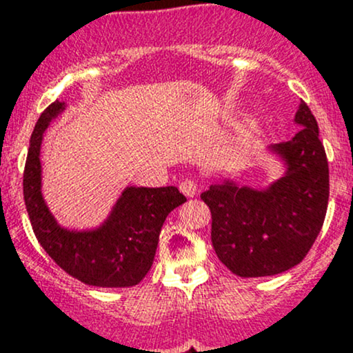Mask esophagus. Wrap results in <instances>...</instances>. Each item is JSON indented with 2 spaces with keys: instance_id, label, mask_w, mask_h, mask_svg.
<instances>
[{
  "instance_id": "34e87169",
  "label": "esophagus",
  "mask_w": 353,
  "mask_h": 353,
  "mask_svg": "<svg viewBox=\"0 0 353 353\" xmlns=\"http://www.w3.org/2000/svg\"><path fill=\"white\" fill-rule=\"evenodd\" d=\"M179 189H181V192L184 194V196H188V197H194V196H197V194H199V185H197V182L194 179L182 181Z\"/></svg>"
}]
</instances>
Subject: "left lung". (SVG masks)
Wrapping results in <instances>:
<instances>
[{
	"label": "left lung",
	"instance_id": "8db88e82",
	"mask_svg": "<svg viewBox=\"0 0 353 353\" xmlns=\"http://www.w3.org/2000/svg\"><path fill=\"white\" fill-rule=\"evenodd\" d=\"M301 125L290 141L269 145L285 172L265 189L224 179L201 199L212 216V247L219 261L239 277L277 275L301 264L314 245L329 204V163L319 125L301 101Z\"/></svg>",
	"mask_w": 353,
	"mask_h": 353
}]
</instances>
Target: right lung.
<instances>
[{"label": "right lung", "instance_id": "1", "mask_svg": "<svg viewBox=\"0 0 353 353\" xmlns=\"http://www.w3.org/2000/svg\"><path fill=\"white\" fill-rule=\"evenodd\" d=\"M66 104L54 101L43 111L31 134L23 174V194L34 236L52 261L71 277L94 287L137 285L151 269L163 224L185 197L174 185H129L99 228L70 230L56 222L41 192L43 134Z\"/></svg>", "mask_w": 353, "mask_h": 353}]
</instances>
